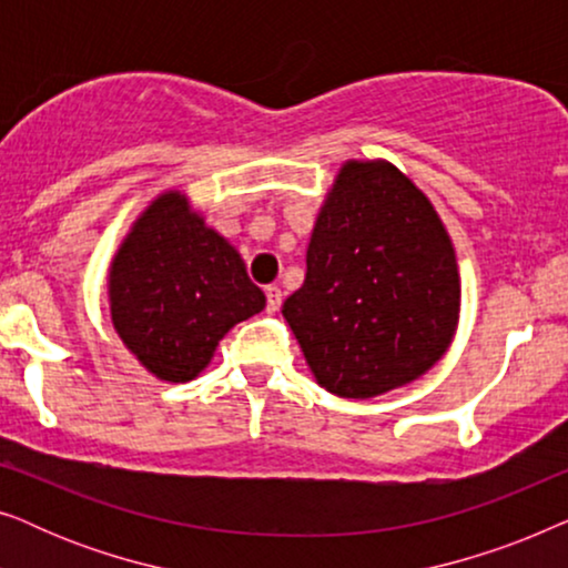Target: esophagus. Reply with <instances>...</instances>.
Listing matches in <instances>:
<instances>
[{"instance_id":"esophagus-1","label":"esophagus","mask_w":568,"mask_h":568,"mask_svg":"<svg viewBox=\"0 0 568 568\" xmlns=\"http://www.w3.org/2000/svg\"><path fill=\"white\" fill-rule=\"evenodd\" d=\"M282 290H278V286H268L266 290V310L268 313H276L278 307H282Z\"/></svg>"}]
</instances>
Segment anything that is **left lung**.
Segmentation results:
<instances>
[{"label":"left lung","instance_id":"obj_1","mask_svg":"<svg viewBox=\"0 0 568 568\" xmlns=\"http://www.w3.org/2000/svg\"><path fill=\"white\" fill-rule=\"evenodd\" d=\"M453 237L429 196L387 160H346L284 302L317 385L367 400L426 375L460 323Z\"/></svg>","mask_w":568,"mask_h":568}]
</instances>
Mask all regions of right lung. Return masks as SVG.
<instances>
[{
    "instance_id": "add662e5",
    "label": "right lung",
    "mask_w": 568,
    "mask_h": 568,
    "mask_svg": "<svg viewBox=\"0 0 568 568\" xmlns=\"http://www.w3.org/2000/svg\"><path fill=\"white\" fill-rule=\"evenodd\" d=\"M266 307L245 261L183 191L154 196L108 263L113 331L162 383H189L230 328Z\"/></svg>"
}]
</instances>
